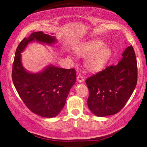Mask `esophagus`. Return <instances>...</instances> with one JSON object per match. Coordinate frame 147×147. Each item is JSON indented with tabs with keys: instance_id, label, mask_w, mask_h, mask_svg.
<instances>
[{
	"instance_id": "esophagus-1",
	"label": "esophagus",
	"mask_w": 147,
	"mask_h": 147,
	"mask_svg": "<svg viewBox=\"0 0 147 147\" xmlns=\"http://www.w3.org/2000/svg\"><path fill=\"white\" fill-rule=\"evenodd\" d=\"M77 80H78V82H79V83H82V82H84V78L83 76L79 75L77 77Z\"/></svg>"
}]
</instances>
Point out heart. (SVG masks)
I'll return each instance as SVG.
<instances>
[{
  "label": "heart",
  "instance_id": "obj_1",
  "mask_svg": "<svg viewBox=\"0 0 147 147\" xmlns=\"http://www.w3.org/2000/svg\"><path fill=\"white\" fill-rule=\"evenodd\" d=\"M74 51L80 57H88L84 65L86 69L92 73L103 70L112 56V48L100 39L82 42L74 48Z\"/></svg>",
  "mask_w": 147,
  "mask_h": 147
}]
</instances>
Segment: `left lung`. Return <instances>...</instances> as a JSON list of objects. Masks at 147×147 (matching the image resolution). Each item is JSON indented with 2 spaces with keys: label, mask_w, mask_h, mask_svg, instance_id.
<instances>
[{
  "label": "left lung",
  "mask_w": 147,
  "mask_h": 147,
  "mask_svg": "<svg viewBox=\"0 0 147 147\" xmlns=\"http://www.w3.org/2000/svg\"><path fill=\"white\" fill-rule=\"evenodd\" d=\"M116 65L86 80L90 95L88 106L94 115L104 117L118 113L125 106L137 83V63L132 45Z\"/></svg>",
  "instance_id": "left-lung-1"
}]
</instances>
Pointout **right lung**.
<instances>
[{
    "mask_svg": "<svg viewBox=\"0 0 147 147\" xmlns=\"http://www.w3.org/2000/svg\"><path fill=\"white\" fill-rule=\"evenodd\" d=\"M34 41L52 45L57 39L42 31L34 32L24 38L16 50L12 79L19 96L31 112L42 117L53 118L65 106L69 90L76 82V70L51 64L37 73L28 71L22 64L21 53Z\"/></svg>",
    "mask_w": 147,
    "mask_h": 147,
    "instance_id": "right-lung-1",
    "label": "right lung"
}]
</instances>
